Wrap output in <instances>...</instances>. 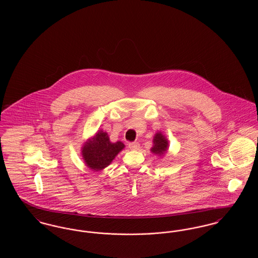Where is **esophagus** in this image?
Wrapping results in <instances>:
<instances>
[{
  "label": "esophagus",
  "instance_id": "obj_1",
  "mask_svg": "<svg viewBox=\"0 0 258 258\" xmlns=\"http://www.w3.org/2000/svg\"><path fill=\"white\" fill-rule=\"evenodd\" d=\"M128 147H130L131 150H138L139 147H140V145L137 142H132V143L128 144Z\"/></svg>",
  "mask_w": 258,
  "mask_h": 258
}]
</instances>
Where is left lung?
<instances>
[{
    "instance_id": "left-lung-1",
    "label": "left lung",
    "mask_w": 258,
    "mask_h": 258,
    "mask_svg": "<svg viewBox=\"0 0 258 258\" xmlns=\"http://www.w3.org/2000/svg\"><path fill=\"white\" fill-rule=\"evenodd\" d=\"M167 150H168V140L160 132L157 133L153 139V147L151 149V152L156 155L161 156Z\"/></svg>"
}]
</instances>
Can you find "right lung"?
I'll use <instances>...</instances> for the list:
<instances>
[{
  "label": "right lung",
  "instance_id": "obj_1",
  "mask_svg": "<svg viewBox=\"0 0 258 258\" xmlns=\"http://www.w3.org/2000/svg\"><path fill=\"white\" fill-rule=\"evenodd\" d=\"M123 148L124 145L121 141L112 143L106 133L98 131L83 144L81 154L89 168L99 171L108 166Z\"/></svg>",
  "mask_w": 258,
  "mask_h": 258
}]
</instances>
